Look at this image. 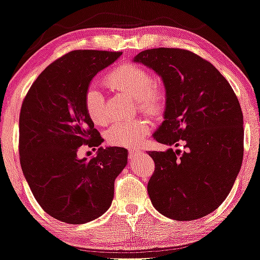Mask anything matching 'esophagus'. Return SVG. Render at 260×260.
Instances as JSON below:
<instances>
[{"mask_svg": "<svg viewBox=\"0 0 260 260\" xmlns=\"http://www.w3.org/2000/svg\"><path fill=\"white\" fill-rule=\"evenodd\" d=\"M142 154V150L139 149V148H133V149H129V154L128 156L131 160H134V158H137L139 156H141Z\"/></svg>", "mask_w": 260, "mask_h": 260, "instance_id": "34e87169", "label": "esophagus"}]
</instances>
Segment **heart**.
Listing matches in <instances>:
<instances>
[{
    "label": "heart",
    "mask_w": 260,
    "mask_h": 260,
    "mask_svg": "<svg viewBox=\"0 0 260 260\" xmlns=\"http://www.w3.org/2000/svg\"><path fill=\"white\" fill-rule=\"evenodd\" d=\"M105 83L111 90L122 93L134 99L143 113L160 115L167 102L165 88L152 83V76L146 69L135 64H125L108 73ZM85 110L91 121L96 126L107 122L104 96L95 86H90L85 92ZM150 131V122L146 119H134L129 121L115 122L106 133L107 141L113 146H139Z\"/></svg>",
    "instance_id": "b5f03b06"
}]
</instances>
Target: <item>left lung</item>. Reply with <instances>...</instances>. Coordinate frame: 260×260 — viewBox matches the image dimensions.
I'll use <instances>...</instances> for the list:
<instances>
[{
    "mask_svg": "<svg viewBox=\"0 0 260 260\" xmlns=\"http://www.w3.org/2000/svg\"><path fill=\"white\" fill-rule=\"evenodd\" d=\"M134 61L164 80L165 121L154 139L184 148L148 152L155 162L149 199L172 219L207 216L224 202L242 167L244 128L237 96L214 65L188 50L149 49Z\"/></svg>",
    "mask_w": 260,
    "mask_h": 260,
    "instance_id": "1",
    "label": "left lung"
}]
</instances>
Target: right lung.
Returning a JSON list of instances; mask_svg holds the SVG:
<instances>
[{"instance_id": "obj_1", "label": "right lung", "mask_w": 260, "mask_h": 260, "mask_svg": "<svg viewBox=\"0 0 260 260\" xmlns=\"http://www.w3.org/2000/svg\"><path fill=\"white\" fill-rule=\"evenodd\" d=\"M122 52L76 50L50 64L31 85L19 114V161L42 209L69 224H84L111 207L114 181L127 165V149L100 147L79 159L80 145L104 141L85 110V92L96 73Z\"/></svg>"}]
</instances>
